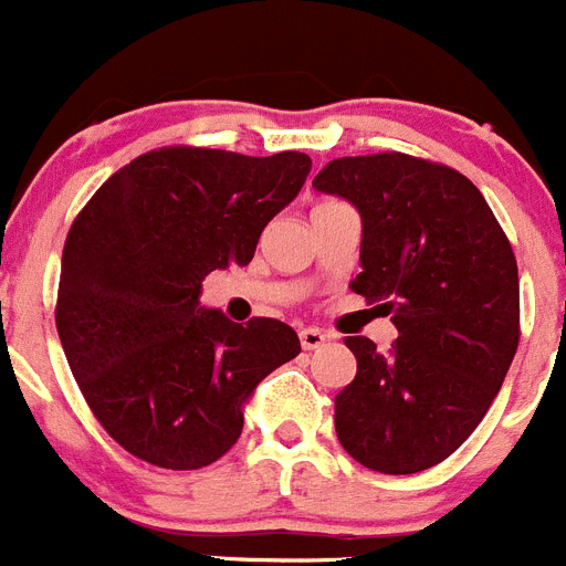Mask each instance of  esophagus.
<instances>
[{
  "mask_svg": "<svg viewBox=\"0 0 566 566\" xmlns=\"http://www.w3.org/2000/svg\"><path fill=\"white\" fill-rule=\"evenodd\" d=\"M331 333L318 331V327H302V331H298V342H302L304 350H318V347L331 342Z\"/></svg>",
  "mask_w": 566,
  "mask_h": 566,
  "instance_id": "esophagus-1",
  "label": "esophagus"
}]
</instances>
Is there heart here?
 I'll return each instance as SVG.
<instances>
[{"instance_id": "1", "label": "heart", "mask_w": 566, "mask_h": 566, "mask_svg": "<svg viewBox=\"0 0 566 566\" xmlns=\"http://www.w3.org/2000/svg\"><path fill=\"white\" fill-rule=\"evenodd\" d=\"M324 205H333V201H324Z\"/></svg>"}]
</instances>
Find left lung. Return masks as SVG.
<instances>
[{
    "mask_svg": "<svg viewBox=\"0 0 566 566\" xmlns=\"http://www.w3.org/2000/svg\"><path fill=\"white\" fill-rule=\"evenodd\" d=\"M361 216L350 287L392 316L378 353L350 336L356 378L336 396V436L358 464L421 473L455 453L499 396L518 347V268L473 181L407 154L344 156L313 179Z\"/></svg>",
    "mask_w": 566,
    "mask_h": 566,
    "instance_id": "left-lung-1",
    "label": "left lung"
}]
</instances>
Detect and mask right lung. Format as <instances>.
<instances>
[{"label": "right lung", "mask_w": 566, "mask_h": 566, "mask_svg": "<svg viewBox=\"0 0 566 566\" xmlns=\"http://www.w3.org/2000/svg\"><path fill=\"white\" fill-rule=\"evenodd\" d=\"M311 165L296 150L161 147L116 170L76 216L56 331L93 416L136 459L165 470L222 459L259 381L302 353L290 324L242 327L199 293L208 273L253 259Z\"/></svg>", "instance_id": "obj_1"}]
</instances>
